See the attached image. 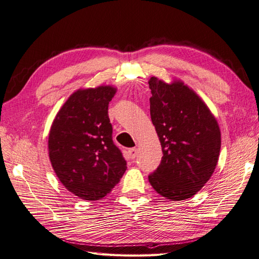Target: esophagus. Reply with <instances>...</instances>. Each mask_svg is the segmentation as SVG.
<instances>
[{"label":"esophagus","instance_id":"1","mask_svg":"<svg viewBox=\"0 0 259 259\" xmlns=\"http://www.w3.org/2000/svg\"><path fill=\"white\" fill-rule=\"evenodd\" d=\"M137 154H138V150L136 148H131L128 150V155H130L131 159H135Z\"/></svg>","mask_w":259,"mask_h":259}]
</instances>
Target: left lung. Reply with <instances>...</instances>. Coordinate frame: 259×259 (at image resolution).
I'll use <instances>...</instances> for the list:
<instances>
[{"instance_id":"1","label":"left lung","mask_w":259,"mask_h":259,"mask_svg":"<svg viewBox=\"0 0 259 259\" xmlns=\"http://www.w3.org/2000/svg\"><path fill=\"white\" fill-rule=\"evenodd\" d=\"M150 115L163 156L148 176L162 197L182 201L197 193L213 175L221 151V130L197 94L182 81L149 80Z\"/></svg>"}]
</instances>
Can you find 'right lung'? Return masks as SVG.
<instances>
[{"instance_id":"right-lung-1","label":"right lung","mask_w":259,"mask_h":259,"mask_svg":"<svg viewBox=\"0 0 259 259\" xmlns=\"http://www.w3.org/2000/svg\"><path fill=\"white\" fill-rule=\"evenodd\" d=\"M115 92L110 85L77 90L60 108L50 131L55 173L68 191L83 200L105 198L126 170L108 115Z\"/></svg>"}]
</instances>
